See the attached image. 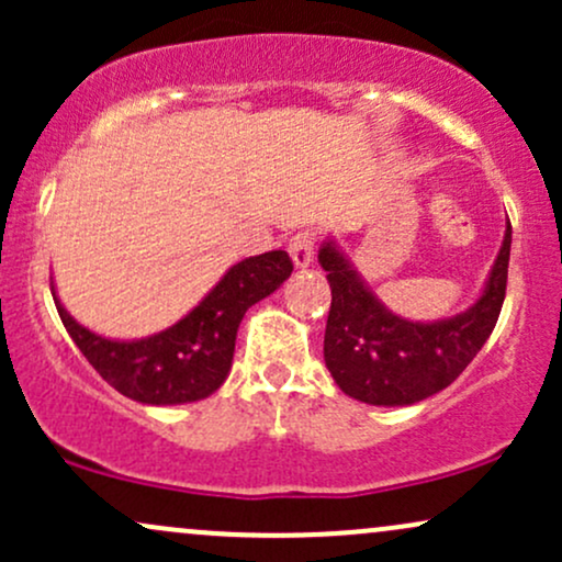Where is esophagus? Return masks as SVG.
Returning a JSON list of instances; mask_svg holds the SVG:
<instances>
[{
    "mask_svg": "<svg viewBox=\"0 0 562 562\" xmlns=\"http://www.w3.org/2000/svg\"><path fill=\"white\" fill-rule=\"evenodd\" d=\"M314 248H317V235H314V232H308V229H303V232H299V235H293V237H290V243H288L290 259H293V263L299 269L308 267V263L314 261Z\"/></svg>",
    "mask_w": 562,
    "mask_h": 562,
    "instance_id": "1",
    "label": "esophagus"
}]
</instances>
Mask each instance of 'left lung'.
<instances>
[{"instance_id": "obj_1", "label": "left lung", "mask_w": 562, "mask_h": 562, "mask_svg": "<svg viewBox=\"0 0 562 562\" xmlns=\"http://www.w3.org/2000/svg\"><path fill=\"white\" fill-rule=\"evenodd\" d=\"M513 227L505 229L486 290L468 312L441 322H409L391 314L335 243L319 263L333 290L325 327V364L340 391L375 406H404L443 391L473 362L499 319L507 290Z\"/></svg>"}]
</instances>
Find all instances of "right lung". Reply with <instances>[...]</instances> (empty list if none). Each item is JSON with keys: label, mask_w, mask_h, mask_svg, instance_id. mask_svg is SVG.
<instances>
[{"label": "right lung", "mask_w": 562, "mask_h": 562, "mask_svg": "<svg viewBox=\"0 0 562 562\" xmlns=\"http://www.w3.org/2000/svg\"><path fill=\"white\" fill-rule=\"evenodd\" d=\"M290 272L293 261L285 250L250 256L235 263L184 319L142 340L89 333L55 293L53 299L74 344L115 391L142 404H187L211 396L227 380L245 312L274 293Z\"/></svg>", "instance_id": "1"}]
</instances>
